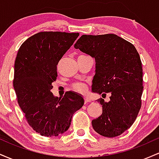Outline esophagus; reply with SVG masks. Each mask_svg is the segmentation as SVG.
<instances>
[{
  "instance_id": "obj_1",
  "label": "esophagus",
  "mask_w": 159,
  "mask_h": 159,
  "mask_svg": "<svg viewBox=\"0 0 159 159\" xmlns=\"http://www.w3.org/2000/svg\"><path fill=\"white\" fill-rule=\"evenodd\" d=\"M90 102V100L88 98H84V104L87 103V102Z\"/></svg>"
}]
</instances>
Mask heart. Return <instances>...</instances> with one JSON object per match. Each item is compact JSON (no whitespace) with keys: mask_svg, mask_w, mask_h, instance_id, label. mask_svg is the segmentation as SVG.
Instances as JSON below:
<instances>
[{"mask_svg":"<svg viewBox=\"0 0 159 159\" xmlns=\"http://www.w3.org/2000/svg\"><path fill=\"white\" fill-rule=\"evenodd\" d=\"M72 88L76 92L79 93H85L87 90V85L84 83H81V82H77V83L73 84L72 85Z\"/></svg>","mask_w":159,"mask_h":159,"instance_id":"heart-1","label":"heart"}]
</instances>
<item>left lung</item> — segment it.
<instances>
[{
    "label": "left lung",
    "instance_id": "obj_1",
    "mask_svg": "<svg viewBox=\"0 0 159 159\" xmlns=\"http://www.w3.org/2000/svg\"><path fill=\"white\" fill-rule=\"evenodd\" d=\"M74 47L96 60L94 93L111 94L97 100L102 114L92 120L94 130L107 138L119 136L135 121L141 107L143 69L134 45L116 34L82 35Z\"/></svg>",
    "mask_w": 159,
    "mask_h": 159
}]
</instances>
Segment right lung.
<instances>
[{
    "mask_svg": "<svg viewBox=\"0 0 159 159\" xmlns=\"http://www.w3.org/2000/svg\"><path fill=\"white\" fill-rule=\"evenodd\" d=\"M78 33L44 31L21 44L15 61L13 87L27 122L43 136L66 132L74 113L84 105L80 95L66 92L54 97L51 90L57 77V65L73 45Z\"/></svg>",
    "mask_w": 159,
    "mask_h": 159,
    "instance_id": "1",
    "label": "right lung"
}]
</instances>
